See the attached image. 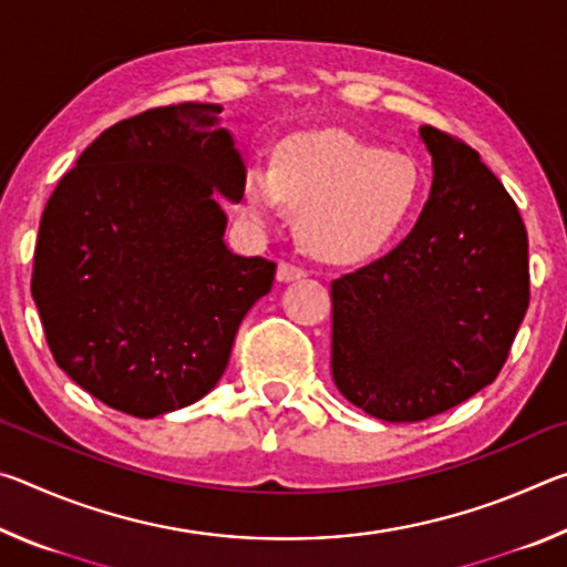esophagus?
Here are the masks:
<instances>
[{
  "label": "esophagus",
  "instance_id": "esophagus-1",
  "mask_svg": "<svg viewBox=\"0 0 567 567\" xmlns=\"http://www.w3.org/2000/svg\"><path fill=\"white\" fill-rule=\"evenodd\" d=\"M307 272L302 270L300 265H295V262H280L277 265V280L280 282H292V280H302Z\"/></svg>",
  "mask_w": 567,
  "mask_h": 567
}]
</instances>
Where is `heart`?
<instances>
[{"mask_svg":"<svg viewBox=\"0 0 567 567\" xmlns=\"http://www.w3.org/2000/svg\"><path fill=\"white\" fill-rule=\"evenodd\" d=\"M422 175L415 159L378 150L350 132L320 130L287 137L270 172L249 165L239 209L270 225L280 203L300 209V235L330 262H360L385 249L415 213Z\"/></svg>","mask_w":567,"mask_h":567,"instance_id":"obj_1","label":"heart"}]
</instances>
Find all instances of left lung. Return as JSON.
Masks as SVG:
<instances>
[{
	"mask_svg": "<svg viewBox=\"0 0 567 567\" xmlns=\"http://www.w3.org/2000/svg\"><path fill=\"white\" fill-rule=\"evenodd\" d=\"M433 187L412 233L332 280V380L354 408L420 422L497 378L530 302L527 233L503 182L453 134L420 127Z\"/></svg>",
	"mask_w": 567,
	"mask_h": 567,
	"instance_id": "left-lung-1",
	"label": "left lung"
}]
</instances>
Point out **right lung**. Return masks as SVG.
<instances>
[{"label":"right lung","instance_id":"obj_1","mask_svg":"<svg viewBox=\"0 0 567 567\" xmlns=\"http://www.w3.org/2000/svg\"><path fill=\"white\" fill-rule=\"evenodd\" d=\"M219 112L182 102L112 124L42 213L32 297L52 358L134 417L205 398L275 282V262L225 245L215 192L239 203L245 162Z\"/></svg>","mask_w":567,"mask_h":567}]
</instances>
